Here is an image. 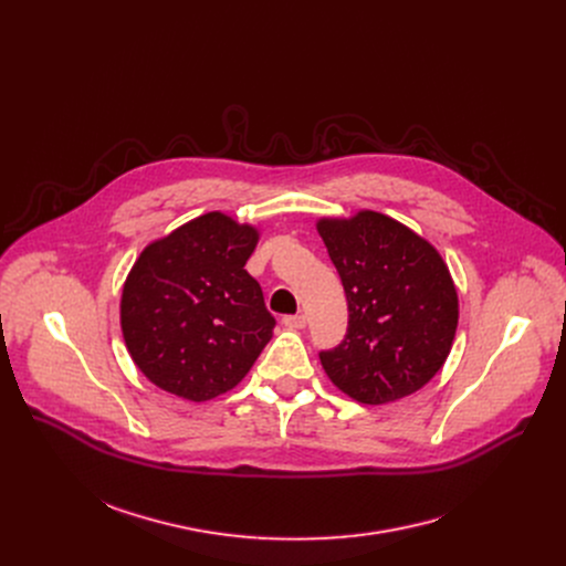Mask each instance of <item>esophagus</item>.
<instances>
[{"instance_id":"esophagus-1","label":"esophagus","mask_w":566,"mask_h":566,"mask_svg":"<svg viewBox=\"0 0 566 566\" xmlns=\"http://www.w3.org/2000/svg\"><path fill=\"white\" fill-rule=\"evenodd\" d=\"M284 327L289 329H304L306 327V315L304 313H295V315H284Z\"/></svg>"}]
</instances>
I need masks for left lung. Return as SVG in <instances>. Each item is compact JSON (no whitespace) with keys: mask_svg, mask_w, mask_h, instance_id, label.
I'll return each mask as SVG.
<instances>
[{"mask_svg":"<svg viewBox=\"0 0 566 566\" xmlns=\"http://www.w3.org/2000/svg\"><path fill=\"white\" fill-rule=\"evenodd\" d=\"M317 232L349 306L345 340L319 352L322 367L365 406L415 394L443 367L457 332L459 300L446 262L430 241L374 210L319 219Z\"/></svg>","mask_w":566,"mask_h":566,"instance_id":"1","label":"left lung"}]
</instances>
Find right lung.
Here are the masks:
<instances>
[{
	"label": "right lung",
	"mask_w": 566,
	"mask_h": 566,
	"mask_svg": "<svg viewBox=\"0 0 566 566\" xmlns=\"http://www.w3.org/2000/svg\"><path fill=\"white\" fill-rule=\"evenodd\" d=\"M258 239V228L208 212L151 241L134 262L120 329L156 387L201 402L249 374L275 327L262 286L244 269Z\"/></svg>",
	"instance_id": "right-lung-1"
}]
</instances>
